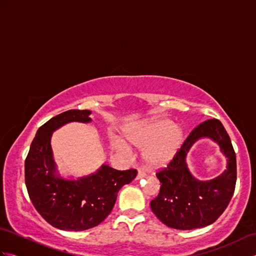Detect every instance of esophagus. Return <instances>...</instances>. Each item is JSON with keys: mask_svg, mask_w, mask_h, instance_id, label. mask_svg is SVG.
<instances>
[{"mask_svg": "<svg viewBox=\"0 0 256 256\" xmlns=\"http://www.w3.org/2000/svg\"><path fill=\"white\" fill-rule=\"evenodd\" d=\"M145 174L143 172H138V175H136V177H135V180H140V179H142V178H145Z\"/></svg>", "mask_w": 256, "mask_h": 256, "instance_id": "1", "label": "esophagus"}]
</instances>
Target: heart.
<instances>
[{
  "label": "heart",
  "mask_w": 256,
  "mask_h": 256,
  "mask_svg": "<svg viewBox=\"0 0 256 256\" xmlns=\"http://www.w3.org/2000/svg\"><path fill=\"white\" fill-rule=\"evenodd\" d=\"M124 138L135 148H144L142 156L145 166L152 170H160L175 158L184 143V133L182 126L172 124L170 120L150 118L125 130ZM113 146L120 150H128L120 140H114Z\"/></svg>",
  "instance_id": "heart-1"
}]
</instances>
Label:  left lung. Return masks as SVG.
Segmentation results:
<instances>
[{
    "label": "left lung",
    "mask_w": 256,
    "mask_h": 256,
    "mask_svg": "<svg viewBox=\"0 0 256 256\" xmlns=\"http://www.w3.org/2000/svg\"><path fill=\"white\" fill-rule=\"evenodd\" d=\"M208 138L220 146L226 157V170L210 181L193 176L186 164V154L199 139ZM160 182L150 209L162 224L177 230H192L209 226L224 214L234 192L236 158L229 134L216 118L194 128L164 170L156 174Z\"/></svg>",
    "instance_id": "8db88e82"
}]
</instances>
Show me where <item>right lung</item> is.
I'll list each match as a JSON object with an SVG mask.
<instances>
[{
	"mask_svg": "<svg viewBox=\"0 0 256 256\" xmlns=\"http://www.w3.org/2000/svg\"><path fill=\"white\" fill-rule=\"evenodd\" d=\"M91 111L69 110L38 128L25 160V184L42 218L64 231L96 226L110 214L118 192L136 177L134 170H116L102 164L90 175L74 178L58 170L52 148V133L72 122L91 123Z\"/></svg>",
	"mask_w": 256,
	"mask_h": 256,
	"instance_id": "add662e5",
	"label": "right lung"
}]
</instances>
